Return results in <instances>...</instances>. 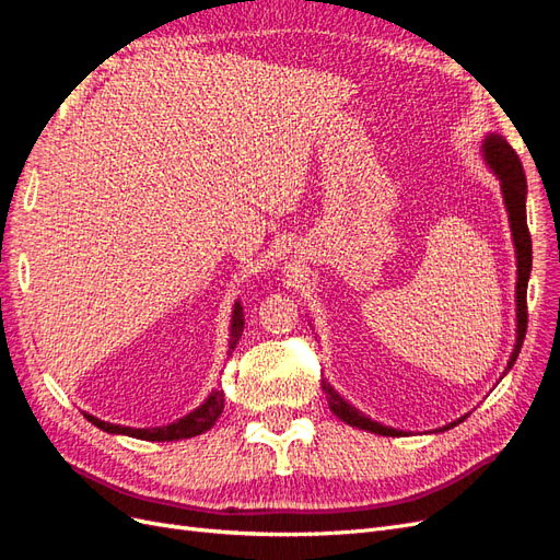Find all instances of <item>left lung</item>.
I'll return each instance as SVG.
<instances>
[{"mask_svg": "<svg viewBox=\"0 0 560 560\" xmlns=\"http://www.w3.org/2000/svg\"><path fill=\"white\" fill-rule=\"evenodd\" d=\"M481 154L486 165L490 167L500 179V191H502V200L506 214H510V229H512V241H514V252H516V341H514V350L510 354V362L504 366V374L510 371L518 358L523 338H525V327H528V311H525V292H528V280H530V268H533V245H530V233H528V219H525V196H528V184H525V173L523 165L516 156V151L506 144V140L498 132H488L483 142H481ZM504 374L500 378H504ZM322 389H325L329 409L334 416L341 418L348 425L358 428V430H366L374 432L381 436H401V430L387 428L378 420H371L369 416H364L360 409L343 399L336 389L329 385V381H322ZM467 416L457 418L448 425L439 428L436 432H446L451 428H455L457 422H463Z\"/></svg>", "mask_w": 560, "mask_h": 560, "instance_id": "left-lung-1", "label": "left lung"}]
</instances>
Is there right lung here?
I'll return each instance as SVG.
<instances>
[{
  "mask_svg": "<svg viewBox=\"0 0 560 560\" xmlns=\"http://www.w3.org/2000/svg\"><path fill=\"white\" fill-rule=\"evenodd\" d=\"M243 329H245L243 306H241V301H235L233 311H231V327H229V358L235 350V346H238ZM222 411H224V393L222 389H212L208 399L200 406H196L191 413H186L179 420L171 422V425H161V428L114 425V422L100 420L91 413H83V418L93 422L95 428H100L103 432H109V434H126V436H135V439H144V442H177V439H189V436L208 432L217 422V418L222 416Z\"/></svg>",
  "mask_w": 560,
  "mask_h": 560,
  "instance_id": "add662e5",
  "label": "right lung"
}]
</instances>
